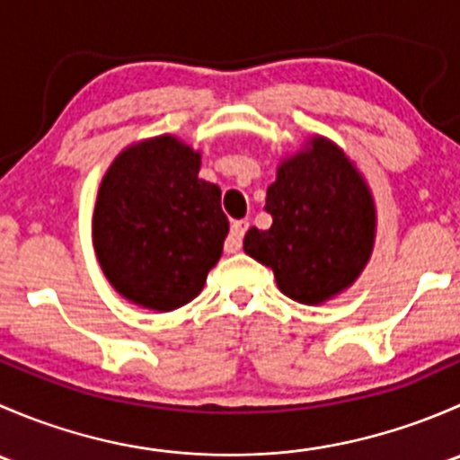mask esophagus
Masks as SVG:
<instances>
[{"label": "esophagus", "instance_id": "34e87169", "mask_svg": "<svg viewBox=\"0 0 460 460\" xmlns=\"http://www.w3.org/2000/svg\"><path fill=\"white\" fill-rule=\"evenodd\" d=\"M247 229H249L247 220H235L234 225H231V231H229V235H226V243H225V252L226 253L240 252V247H243V238H244V234H247Z\"/></svg>", "mask_w": 460, "mask_h": 460}]
</instances>
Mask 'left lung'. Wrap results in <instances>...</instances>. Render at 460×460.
Listing matches in <instances>:
<instances>
[{"label":"left lung","instance_id":"8db88e82","mask_svg":"<svg viewBox=\"0 0 460 460\" xmlns=\"http://www.w3.org/2000/svg\"><path fill=\"white\" fill-rule=\"evenodd\" d=\"M264 208L271 226H252L244 253L271 269L278 289L296 303H327L367 267L376 240L372 189L336 142L312 136L282 157Z\"/></svg>","mask_w":460,"mask_h":460}]
</instances>
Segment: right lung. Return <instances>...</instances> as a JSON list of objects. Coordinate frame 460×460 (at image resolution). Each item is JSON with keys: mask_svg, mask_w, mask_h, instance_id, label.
<instances>
[{"mask_svg": "<svg viewBox=\"0 0 460 460\" xmlns=\"http://www.w3.org/2000/svg\"><path fill=\"white\" fill-rule=\"evenodd\" d=\"M202 153L175 136L133 142L111 162L93 211V247L128 303L173 312L202 291L229 220L220 187L198 178Z\"/></svg>", "mask_w": 460, "mask_h": 460, "instance_id": "obj_1", "label": "right lung"}]
</instances>
